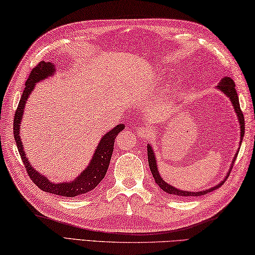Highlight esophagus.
<instances>
[{"label":"esophagus","mask_w":255,"mask_h":255,"mask_svg":"<svg viewBox=\"0 0 255 255\" xmlns=\"http://www.w3.org/2000/svg\"><path fill=\"white\" fill-rule=\"evenodd\" d=\"M138 133H139L141 137H147L150 135V131H149V129L146 127H139L138 128Z\"/></svg>","instance_id":"obj_1"}]
</instances>
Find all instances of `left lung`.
Listing matches in <instances>:
<instances>
[{"mask_svg":"<svg viewBox=\"0 0 255 255\" xmlns=\"http://www.w3.org/2000/svg\"><path fill=\"white\" fill-rule=\"evenodd\" d=\"M217 88L221 89V91H223L224 94L229 97L232 101V105L235 109V112H237V115L239 117V122H240V127H241V141L243 139V136H244V130H245V125H244V116L242 110L240 108V103H239V97L237 94V89H235V83L234 81L231 79L230 77H225L223 79L221 80V82L217 85ZM240 141V142H241ZM147 155H148V164H149V168H150V172L152 174V177H154L156 184L158 185V186L163 189L164 192L170 194V195H174V196H177V197H192V196H202V195H206L207 193H210L212 191H214V189L221 187L225 180H222V183L217 184L216 186L212 187L210 189H206V191H203V192H186V191H180L178 188H175L173 186H170L169 184H167L165 182V180L160 177V175L158 173V169H157V164H156V159H155V154H154V150H152V148L149 146V143L147 145ZM238 157L237 156L234 157V160L235 158ZM233 160V161H234ZM229 175V174H228ZM226 178H228V176H226Z\"/></svg>","mask_w":255,"mask_h":255,"instance_id":"8db88e82","label":"left lung"}]
</instances>
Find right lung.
<instances>
[{"instance_id": "1", "label": "right lung", "mask_w": 255, "mask_h": 255, "mask_svg": "<svg viewBox=\"0 0 255 255\" xmlns=\"http://www.w3.org/2000/svg\"><path fill=\"white\" fill-rule=\"evenodd\" d=\"M53 72L54 64L51 62L41 61L32 69L29 78H27V80L25 81V88L24 90H23L20 103H18L16 112L14 114V120H13V133H14V139L16 141L18 154L21 156V159L23 161V164H24V167L27 174H29L32 182H33L40 189H42L43 192L52 193L54 195L60 196L76 197L82 195V194L89 193L92 189H95L98 186V184L101 180L104 179L109 167L110 159H112L116 136L118 135L119 131L123 130L125 126L124 124L117 125V126L114 127V129L106 133L103 137V139L100 140L98 147H97L96 152L94 157H92L89 166H88V167L80 174V176H78L72 183L53 184L51 183L49 179L45 178L44 176L40 175L35 169H33V167H32L26 159L18 130H20V124L22 120L23 109H24L26 99L29 98L35 83L43 80L44 78H48L49 76L53 75Z\"/></svg>"}]
</instances>
